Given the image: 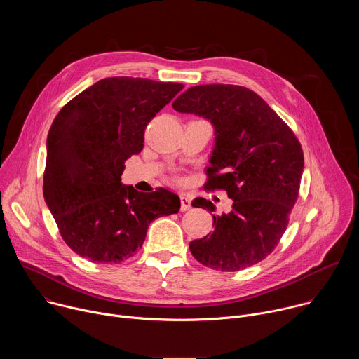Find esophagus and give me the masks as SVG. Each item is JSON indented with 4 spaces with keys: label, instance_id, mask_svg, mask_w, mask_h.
<instances>
[{
    "label": "esophagus",
    "instance_id": "34e87169",
    "mask_svg": "<svg viewBox=\"0 0 359 359\" xmlns=\"http://www.w3.org/2000/svg\"><path fill=\"white\" fill-rule=\"evenodd\" d=\"M180 203H182L180 204V210L182 212H186V210H189L191 208V200L186 194H180Z\"/></svg>",
    "mask_w": 359,
    "mask_h": 359
}]
</instances>
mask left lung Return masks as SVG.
<instances>
[{
    "mask_svg": "<svg viewBox=\"0 0 359 359\" xmlns=\"http://www.w3.org/2000/svg\"><path fill=\"white\" fill-rule=\"evenodd\" d=\"M173 109L210 121L215 147L206 189H223L233 210L213 215L215 230L190 241L193 257L220 271H238L264 260L284 234L304 170L302 149L288 125L255 92L238 85H198ZM191 206L215 212L210 200Z\"/></svg>",
    "mask_w": 359,
    "mask_h": 359,
    "instance_id": "obj_1",
    "label": "left lung"
}]
</instances>
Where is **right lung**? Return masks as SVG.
<instances>
[{
  "mask_svg": "<svg viewBox=\"0 0 359 359\" xmlns=\"http://www.w3.org/2000/svg\"><path fill=\"white\" fill-rule=\"evenodd\" d=\"M183 89L146 78L100 79L60 111L46 137L43 198L64 241L92 263H122L149 224L177 213L180 198L159 187L125 186V162L143 149L146 125Z\"/></svg>",
  "mask_w": 359,
  "mask_h": 359,
  "instance_id": "right-lung-1",
  "label": "right lung"
}]
</instances>
